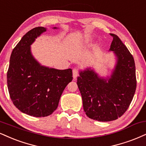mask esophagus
I'll return each instance as SVG.
<instances>
[{
  "label": "esophagus",
  "mask_w": 146,
  "mask_h": 146,
  "mask_svg": "<svg viewBox=\"0 0 146 146\" xmlns=\"http://www.w3.org/2000/svg\"><path fill=\"white\" fill-rule=\"evenodd\" d=\"M79 75V71L77 69V68H73V78L75 79L77 78V77Z\"/></svg>",
  "instance_id": "1"
}]
</instances>
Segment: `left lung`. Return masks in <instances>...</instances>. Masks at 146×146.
I'll return each mask as SVG.
<instances>
[{"label":"left lung","mask_w":146,"mask_h":146,"mask_svg":"<svg viewBox=\"0 0 146 146\" xmlns=\"http://www.w3.org/2000/svg\"><path fill=\"white\" fill-rule=\"evenodd\" d=\"M110 35L113 41L110 51L115 56L111 76L102 78L90 67L80 71L77 82L86 114L100 122L122 116L132 101L137 86L133 56L116 35Z\"/></svg>","instance_id":"8db88e82"}]
</instances>
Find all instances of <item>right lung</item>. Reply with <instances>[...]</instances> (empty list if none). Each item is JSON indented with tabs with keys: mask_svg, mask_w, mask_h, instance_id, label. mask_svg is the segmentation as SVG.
I'll use <instances>...</instances> for the list:
<instances>
[{
	"mask_svg": "<svg viewBox=\"0 0 146 146\" xmlns=\"http://www.w3.org/2000/svg\"><path fill=\"white\" fill-rule=\"evenodd\" d=\"M46 30L36 27L23 36L12 51L7 71L12 102L20 111L34 117L53 113L64 88L73 80L71 68L59 70L43 66L31 53V45Z\"/></svg>",
	"mask_w": 146,
	"mask_h": 146,
	"instance_id": "right-lung-1",
	"label": "right lung"
}]
</instances>
